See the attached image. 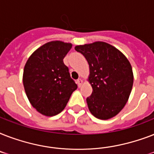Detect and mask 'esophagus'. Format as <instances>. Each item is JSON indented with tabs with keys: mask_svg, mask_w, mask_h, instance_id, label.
I'll list each match as a JSON object with an SVG mask.
<instances>
[{
	"mask_svg": "<svg viewBox=\"0 0 154 154\" xmlns=\"http://www.w3.org/2000/svg\"><path fill=\"white\" fill-rule=\"evenodd\" d=\"M77 85H78V87H81L82 86V85L83 84V81H82V80L80 78V79H78L77 81Z\"/></svg>",
	"mask_w": 154,
	"mask_h": 154,
	"instance_id": "esophagus-1",
	"label": "esophagus"
}]
</instances>
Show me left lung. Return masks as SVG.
Returning a JSON list of instances; mask_svg holds the SVG:
<instances>
[{
    "mask_svg": "<svg viewBox=\"0 0 154 154\" xmlns=\"http://www.w3.org/2000/svg\"><path fill=\"white\" fill-rule=\"evenodd\" d=\"M75 50L84 56L89 65L93 92L86 101L90 112L101 120L115 117L128 101L134 84L129 60L115 47L102 42L77 45Z\"/></svg>",
    "mask_w": 154,
    "mask_h": 154,
    "instance_id": "obj_1",
    "label": "left lung"
}]
</instances>
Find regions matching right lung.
<instances>
[{
	"label": "right lung",
	"instance_id": "obj_1",
	"mask_svg": "<svg viewBox=\"0 0 154 154\" xmlns=\"http://www.w3.org/2000/svg\"><path fill=\"white\" fill-rule=\"evenodd\" d=\"M71 48V43L48 42L32 53L24 68L23 85L28 99L37 112L47 117L60 113L77 88L63 62Z\"/></svg>",
	"mask_w": 154,
	"mask_h": 154
}]
</instances>
